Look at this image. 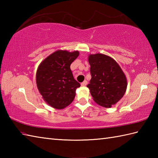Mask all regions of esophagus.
I'll return each mask as SVG.
<instances>
[{"mask_svg": "<svg viewBox=\"0 0 158 158\" xmlns=\"http://www.w3.org/2000/svg\"><path fill=\"white\" fill-rule=\"evenodd\" d=\"M87 84H88V81H86V80H85L84 81H83L82 83H81V86H85Z\"/></svg>", "mask_w": 158, "mask_h": 158, "instance_id": "esophagus-1", "label": "esophagus"}]
</instances>
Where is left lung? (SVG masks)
I'll use <instances>...</instances> for the list:
<instances>
[{"label": "left lung", "mask_w": 158, "mask_h": 158, "mask_svg": "<svg viewBox=\"0 0 158 158\" xmlns=\"http://www.w3.org/2000/svg\"><path fill=\"white\" fill-rule=\"evenodd\" d=\"M88 61L92 79L87 87L98 105L110 108L125 94L126 77L118 64L108 56L91 54Z\"/></svg>", "instance_id": "8db88e82"}]
</instances>
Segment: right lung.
Segmentation results:
<instances>
[{"instance_id":"right-lung-1","label":"right lung","mask_w":158,"mask_h":158,"mask_svg":"<svg viewBox=\"0 0 158 158\" xmlns=\"http://www.w3.org/2000/svg\"><path fill=\"white\" fill-rule=\"evenodd\" d=\"M77 51H56L40 64L36 71V85L45 101L53 108L69 106L81 86L74 79L70 64L79 56Z\"/></svg>"}]
</instances>
